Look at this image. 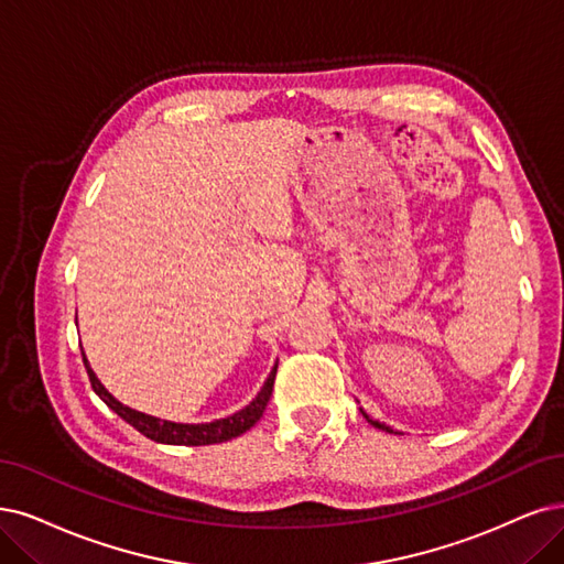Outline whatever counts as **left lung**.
Here are the masks:
<instances>
[{"mask_svg":"<svg viewBox=\"0 0 564 564\" xmlns=\"http://www.w3.org/2000/svg\"><path fill=\"white\" fill-rule=\"evenodd\" d=\"M362 411V409H360ZM362 415H365V419H367V423H371L373 427H379V430H386V432H394L392 427H388L386 423H379V421H373V419H369V415H367V411H362Z\"/></svg>","mask_w":564,"mask_h":564,"instance_id":"8db88e82","label":"left lung"}]
</instances>
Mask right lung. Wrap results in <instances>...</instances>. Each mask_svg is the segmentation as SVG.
<instances>
[{
	"mask_svg": "<svg viewBox=\"0 0 564 564\" xmlns=\"http://www.w3.org/2000/svg\"><path fill=\"white\" fill-rule=\"evenodd\" d=\"M83 362H86L88 369V377L93 383V390L99 394V400L107 404L111 411H116L124 423H130L137 432H141L143 436H149V440L158 442V444H172V446H208V444H220V442H229L235 440V436L243 434L246 430L253 427L260 419L262 413L269 404L271 398V390H274V379H276V367L271 369V373L267 377L262 390L258 392V398L250 402L248 406H243L241 411L227 415V419L214 421V423H172V421H162L155 419V415L149 413H141L134 411L130 406H124L122 402H118L113 394L99 383V379L95 377V371L88 365L86 352H83Z\"/></svg>",
	"mask_w": 564,
	"mask_h": 564,
	"instance_id": "right-lung-1",
	"label": "right lung"
}]
</instances>
